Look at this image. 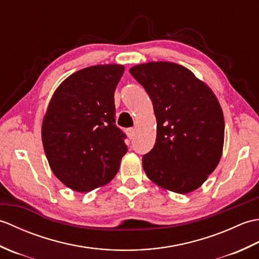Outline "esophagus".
Wrapping results in <instances>:
<instances>
[{"label": "esophagus", "instance_id": "esophagus-1", "mask_svg": "<svg viewBox=\"0 0 259 259\" xmlns=\"http://www.w3.org/2000/svg\"><path fill=\"white\" fill-rule=\"evenodd\" d=\"M125 134H126V136H128V138H129V139H134L136 131H135V129H134V128H128V129L125 130Z\"/></svg>", "mask_w": 259, "mask_h": 259}]
</instances>
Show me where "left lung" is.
<instances>
[{
	"instance_id": "obj_1",
	"label": "left lung",
	"mask_w": 259,
	"mask_h": 259,
	"mask_svg": "<svg viewBox=\"0 0 259 259\" xmlns=\"http://www.w3.org/2000/svg\"><path fill=\"white\" fill-rule=\"evenodd\" d=\"M129 72L149 95L157 138L142 156L148 178L177 194L200 187L221 160L225 121L212 91L194 73L171 62H149Z\"/></svg>"
}]
</instances>
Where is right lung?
I'll list each match as a JSON object with an SVG mask.
<instances>
[{
  "mask_svg": "<svg viewBox=\"0 0 259 259\" xmlns=\"http://www.w3.org/2000/svg\"><path fill=\"white\" fill-rule=\"evenodd\" d=\"M124 68L95 65L65 79L54 92L42 124V141L53 174L74 191L111 181L128 148L115 124L114 90Z\"/></svg>",
  "mask_w": 259,
  "mask_h": 259,
  "instance_id": "add662e5",
  "label": "right lung"
}]
</instances>
